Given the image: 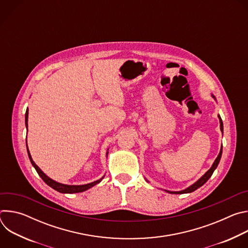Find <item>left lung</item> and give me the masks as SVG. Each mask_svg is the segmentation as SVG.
Segmentation results:
<instances>
[{"label": "left lung", "mask_w": 248, "mask_h": 248, "mask_svg": "<svg viewBox=\"0 0 248 248\" xmlns=\"http://www.w3.org/2000/svg\"><path fill=\"white\" fill-rule=\"evenodd\" d=\"M212 97H213L215 100H216V98H215V96L214 95H212ZM218 118H219V120H220V128H221V131L223 132L224 131V126H223V122H222V119H221V117L220 116H218ZM222 152H223V146H221V150H220V153H219V155H218V157L216 158V160L214 161V163H213V165H212V167L201 176V178L196 182V183H194L192 186H190L189 187H187V188H186V189H184V190H181V191H170V190H165L166 192H169V193H171V194H184V193H190V192H192V191H194V190H196L197 188H199L200 186H202L210 178H211V175L213 174V172H214V170H216V168L218 167V165H219V162H220V160H221V157H222ZM146 182H148L147 180H146Z\"/></svg>", "instance_id": "8db88e82"}]
</instances>
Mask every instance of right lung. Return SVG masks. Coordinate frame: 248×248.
<instances>
[{
  "mask_svg": "<svg viewBox=\"0 0 248 248\" xmlns=\"http://www.w3.org/2000/svg\"><path fill=\"white\" fill-rule=\"evenodd\" d=\"M27 121H28V109L26 110V113H25V125H26V127H27ZM26 142H27V141H26ZM26 146H27V143H26ZM27 153H28V157H29V160H30L32 166L35 168V170H36V171L38 172V174L41 176V179H42L50 187L54 188L55 190H57V191H59V192H61V193H78V192H83V191H85V190L91 188L92 186H96L97 184H99V183L104 179V176H105V175L102 176V178H101L100 180L95 181V182H93V183H90V184H87V185H81V186H69V185L60 184V183H58V182L52 180L51 178H49V176H48L47 174H45V173L42 171V170H41L36 164L34 163V161H33L32 158H31V155H30V153H29L28 147H27ZM108 153H109V152H107V154H106V155L108 156Z\"/></svg>",
  "mask_w": 248,
  "mask_h": 248,
  "instance_id": "obj_1",
  "label": "right lung"
}]
</instances>
